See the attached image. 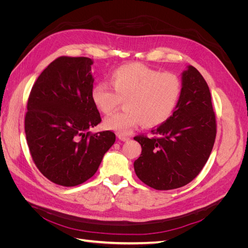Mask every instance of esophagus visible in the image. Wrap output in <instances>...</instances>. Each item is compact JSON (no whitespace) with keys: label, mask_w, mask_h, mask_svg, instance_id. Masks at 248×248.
I'll return each instance as SVG.
<instances>
[{"label":"esophagus","mask_w":248,"mask_h":248,"mask_svg":"<svg viewBox=\"0 0 248 248\" xmlns=\"http://www.w3.org/2000/svg\"><path fill=\"white\" fill-rule=\"evenodd\" d=\"M118 138H119L120 140H123V141H126V140H130L129 137L124 136V134H119Z\"/></svg>","instance_id":"esophagus-1"}]
</instances>
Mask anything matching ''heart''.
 Masks as SVG:
<instances>
[{"label": "heart", "instance_id": "1", "mask_svg": "<svg viewBox=\"0 0 248 248\" xmlns=\"http://www.w3.org/2000/svg\"><path fill=\"white\" fill-rule=\"evenodd\" d=\"M106 82L96 84L91 92L93 102L103 114L115 111L124 101V109L104 120L108 129L128 133L141 123L154 127L164 123L175 111L182 93L178 74L159 71L141 63L118 67Z\"/></svg>", "mask_w": 248, "mask_h": 248}]
</instances>
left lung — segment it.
I'll return each instance as SVG.
<instances>
[{"instance_id":"obj_1","label":"left lung","mask_w":248,"mask_h":248,"mask_svg":"<svg viewBox=\"0 0 248 248\" xmlns=\"http://www.w3.org/2000/svg\"><path fill=\"white\" fill-rule=\"evenodd\" d=\"M152 137H134L141 154L134 161L141 182L157 190H170L191 182L206 164L216 138L211 94L202 74L188 66L182 74V93L172 115Z\"/></svg>"}]
</instances>
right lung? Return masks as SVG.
Wrapping results in <instances>:
<instances>
[{
  "instance_id": "add662e5",
  "label": "right lung",
  "mask_w": 248,
  "mask_h": 248,
  "mask_svg": "<svg viewBox=\"0 0 248 248\" xmlns=\"http://www.w3.org/2000/svg\"><path fill=\"white\" fill-rule=\"evenodd\" d=\"M92 64L87 57H59L29 95L25 131L30 153L41 174L58 185L77 186L93 177L116 140L112 131H89L101 122L91 97Z\"/></svg>"
}]
</instances>
